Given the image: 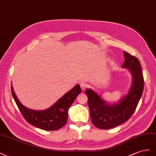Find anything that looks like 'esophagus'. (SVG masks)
Segmentation results:
<instances>
[{"mask_svg": "<svg viewBox=\"0 0 156 156\" xmlns=\"http://www.w3.org/2000/svg\"><path fill=\"white\" fill-rule=\"evenodd\" d=\"M80 87H81L82 90H85L87 87V83L86 82H81L80 83Z\"/></svg>", "mask_w": 156, "mask_h": 156, "instance_id": "esophagus-1", "label": "esophagus"}]
</instances>
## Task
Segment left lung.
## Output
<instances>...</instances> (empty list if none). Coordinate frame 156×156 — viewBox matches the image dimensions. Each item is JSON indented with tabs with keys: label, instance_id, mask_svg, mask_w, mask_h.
Listing matches in <instances>:
<instances>
[{
	"label": "left lung",
	"instance_id": "1",
	"mask_svg": "<svg viewBox=\"0 0 156 156\" xmlns=\"http://www.w3.org/2000/svg\"><path fill=\"white\" fill-rule=\"evenodd\" d=\"M123 55L125 61L122 67L127 68L133 76L130 90L125 97L116 103L108 105L91 89L86 90L91 122L101 129H109L127 121L135 111L143 92L144 77L140 61L126 51Z\"/></svg>",
	"mask_w": 156,
	"mask_h": 156
}]
</instances>
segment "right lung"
I'll list each match as a JSON object with an SVG mask.
<instances>
[{
  "instance_id": "right-lung-1",
  "label": "right lung",
  "mask_w": 156,
  "mask_h": 156,
  "mask_svg": "<svg viewBox=\"0 0 156 156\" xmlns=\"http://www.w3.org/2000/svg\"><path fill=\"white\" fill-rule=\"evenodd\" d=\"M13 98L23 118L30 125L46 131H55L63 127L68 119V110L80 93L78 84L62 97L50 108L41 111L33 110L22 105L17 99L12 86Z\"/></svg>"
}]
</instances>
